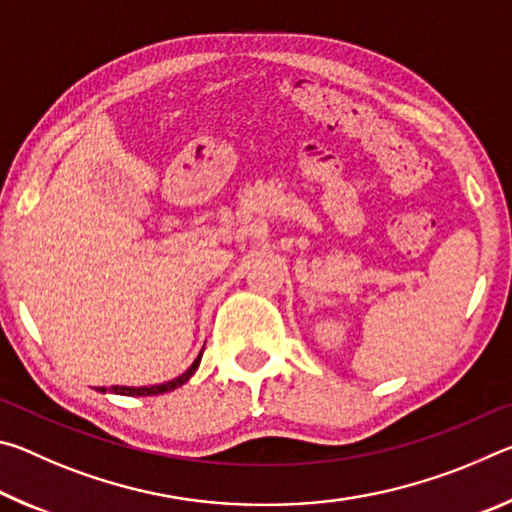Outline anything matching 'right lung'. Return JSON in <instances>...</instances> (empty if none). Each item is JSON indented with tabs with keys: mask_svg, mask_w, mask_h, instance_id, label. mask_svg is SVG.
I'll list each match as a JSON object with an SVG mask.
<instances>
[{
	"mask_svg": "<svg viewBox=\"0 0 512 512\" xmlns=\"http://www.w3.org/2000/svg\"><path fill=\"white\" fill-rule=\"evenodd\" d=\"M201 357H203V350H201V354H198V357L194 359V363L192 366H189L183 375H178L176 379H171V381H164V384H155V386H110V388H99L101 393H117V395H128V397H144V395H162V393H169V391H173V388H178V386H183L185 381H189V377L194 375L196 372V368H198V363H201Z\"/></svg>",
	"mask_w": 512,
	"mask_h": 512,
	"instance_id": "obj_1",
	"label": "right lung"
}]
</instances>
